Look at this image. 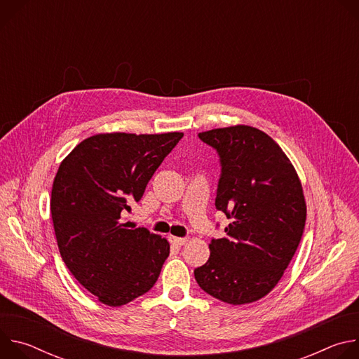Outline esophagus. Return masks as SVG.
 <instances>
[{
  "label": "esophagus",
  "instance_id": "1",
  "mask_svg": "<svg viewBox=\"0 0 359 359\" xmlns=\"http://www.w3.org/2000/svg\"><path fill=\"white\" fill-rule=\"evenodd\" d=\"M169 240H170V243H172L173 245H177V247H182V245H184V244L187 243V238H186V237H175V236H170Z\"/></svg>",
  "mask_w": 359,
  "mask_h": 359
}]
</instances>
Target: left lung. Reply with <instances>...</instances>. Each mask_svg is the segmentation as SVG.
Wrapping results in <instances>:
<instances>
[{"label":"left lung","instance_id":"8db88e82","mask_svg":"<svg viewBox=\"0 0 359 359\" xmlns=\"http://www.w3.org/2000/svg\"><path fill=\"white\" fill-rule=\"evenodd\" d=\"M217 149L222 177L216 209L230 224L212 240L210 257L194 270L201 290L233 305L266 297L292 260L306 219V204L288 156L263 130L234 125L200 132Z\"/></svg>","mask_w":359,"mask_h":359}]
</instances>
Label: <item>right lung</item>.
Returning a JSON list of instances; mask_svg holds the SVG:
<instances>
[{
  "label": "right lung",
  "mask_w": 359,
  "mask_h": 359,
  "mask_svg": "<svg viewBox=\"0 0 359 359\" xmlns=\"http://www.w3.org/2000/svg\"><path fill=\"white\" fill-rule=\"evenodd\" d=\"M168 133H97L61 162L50 191V216L71 274L105 305L147 292L170 252L166 237L128 229L122 213L139 201L153 173L182 139Z\"/></svg>",
  "instance_id": "obj_1"
}]
</instances>
